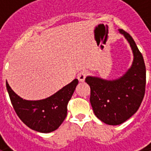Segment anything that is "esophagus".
<instances>
[{
    "label": "esophagus",
    "instance_id": "34e87169",
    "mask_svg": "<svg viewBox=\"0 0 151 151\" xmlns=\"http://www.w3.org/2000/svg\"><path fill=\"white\" fill-rule=\"evenodd\" d=\"M86 71H81V72L79 73L78 75H77V79L79 80V81L80 82H83L85 81V79H86Z\"/></svg>",
    "mask_w": 151,
    "mask_h": 151
}]
</instances>
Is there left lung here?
Returning a JSON list of instances; mask_svg holds the SVG:
<instances>
[{
  "label": "left lung",
  "instance_id": "8db88e82",
  "mask_svg": "<svg viewBox=\"0 0 151 151\" xmlns=\"http://www.w3.org/2000/svg\"><path fill=\"white\" fill-rule=\"evenodd\" d=\"M129 44L134 55L130 68L119 78L106 80L88 76L90 102L96 117L108 125H119L132 117L140 106L145 91L146 70L141 53L130 35L119 29Z\"/></svg>",
  "mask_w": 151,
  "mask_h": 151
}]
</instances>
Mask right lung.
Returning <instances> with one entry per match:
<instances>
[{
    "instance_id": "1",
    "label": "right lung",
    "mask_w": 151,
    "mask_h": 151,
    "mask_svg": "<svg viewBox=\"0 0 151 151\" xmlns=\"http://www.w3.org/2000/svg\"><path fill=\"white\" fill-rule=\"evenodd\" d=\"M78 80L75 79L54 95L45 99L30 101L16 94L6 83L12 104L19 119L32 130L50 133L56 130L67 115V105L70 100Z\"/></svg>"
}]
</instances>
